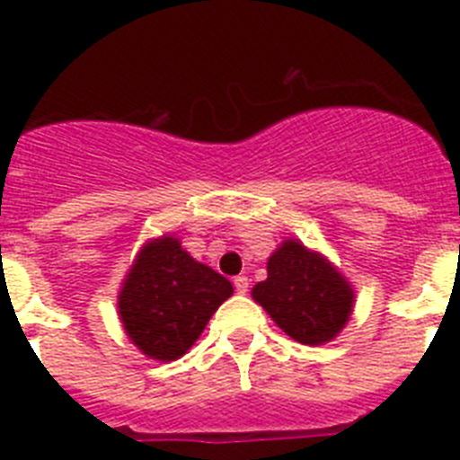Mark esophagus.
I'll return each mask as SVG.
<instances>
[{"mask_svg": "<svg viewBox=\"0 0 460 460\" xmlns=\"http://www.w3.org/2000/svg\"><path fill=\"white\" fill-rule=\"evenodd\" d=\"M234 290L239 292V295H246L249 292V279L246 276H234Z\"/></svg>", "mask_w": 460, "mask_h": 460, "instance_id": "esophagus-1", "label": "esophagus"}]
</instances>
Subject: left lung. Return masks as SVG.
<instances>
[{
	"instance_id": "obj_1",
	"label": "left lung",
	"mask_w": 460,
	"mask_h": 460,
	"mask_svg": "<svg viewBox=\"0 0 460 460\" xmlns=\"http://www.w3.org/2000/svg\"><path fill=\"white\" fill-rule=\"evenodd\" d=\"M251 296L290 339L323 345L343 332L355 308V288L318 251L286 239L267 260V279Z\"/></svg>"
}]
</instances>
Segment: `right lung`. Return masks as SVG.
Listing matches in <instances>:
<instances>
[{"label":"right lung","mask_w":460,"mask_h":460,"mask_svg":"<svg viewBox=\"0 0 460 460\" xmlns=\"http://www.w3.org/2000/svg\"><path fill=\"white\" fill-rule=\"evenodd\" d=\"M233 283L190 258L174 234L149 239L137 251L117 296L124 332L142 355L174 361L190 350Z\"/></svg>","instance_id":"right-lung-1"}]
</instances>
